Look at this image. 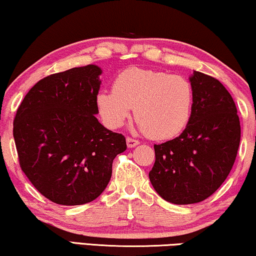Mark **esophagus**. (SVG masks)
Instances as JSON below:
<instances>
[{
	"mask_svg": "<svg viewBox=\"0 0 256 256\" xmlns=\"http://www.w3.org/2000/svg\"><path fill=\"white\" fill-rule=\"evenodd\" d=\"M126 144H128V147H130V148H132V147H136V145H139V140L130 138V136H128V138H126Z\"/></svg>",
	"mask_w": 256,
	"mask_h": 256,
	"instance_id": "34e87169",
	"label": "esophagus"
}]
</instances>
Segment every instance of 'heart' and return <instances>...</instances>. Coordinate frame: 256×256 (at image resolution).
<instances>
[{"label": "heart", "mask_w": 256, "mask_h": 256, "mask_svg": "<svg viewBox=\"0 0 256 256\" xmlns=\"http://www.w3.org/2000/svg\"><path fill=\"white\" fill-rule=\"evenodd\" d=\"M96 106L108 128H120L133 106L136 120L147 136L170 139L189 123L194 88L181 75L130 67L114 78L112 90L98 92Z\"/></svg>", "instance_id": "1"}]
</instances>
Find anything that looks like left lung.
I'll return each mask as SVG.
<instances>
[{
  "instance_id": "obj_1",
  "label": "left lung",
  "mask_w": 256,
  "mask_h": 256,
  "mask_svg": "<svg viewBox=\"0 0 256 256\" xmlns=\"http://www.w3.org/2000/svg\"><path fill=\"white\" fill-rule=\"evenodd\" d=\"M192 117L175 139L154 145L150 181L164 200L194 204L210 197L228 178L240 144V120L231 94L217 78L195 72Z\"/></svg>"
}]
</instances>
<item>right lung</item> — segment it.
<instances>
[{
	"mask_svg": "<svg viewBox=\"0 0 256 256\" xmlns=\"http://www.w3.org/2000/svg\"><path fill=\"white\" fill-rule=\"evenodd\" d=\"M102 70L95 64L48 75L22 100L14 120L20 169L53 203L81 205L96 200L126 150L120 133L95 117Z\"/></svg>",
	"mask_w": 256,
	"mask_h": 256,
	"instance_id": "obj_1",
	"label": "right lung"
}]
</instances>
